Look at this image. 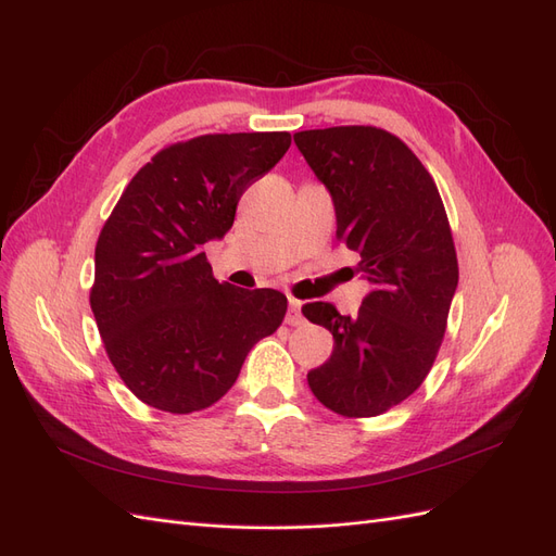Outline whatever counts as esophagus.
Wrapping results in <instances>:
<instances>
[{
	"instance_id": "1",
	"label": "esophagus",
	"mask_w": 556,
	"mask_h": 556,
	"mask_svg": "<svg viewBox=\"0 0 556 556\" xmlns=\"http://www.w3.org/2000/svg\"><path fill=\"white\" fill-rule=\"evenodd\" d=\"M285 323H288L290 327H299L306 323V317L301 315V301L290 296V311H288V317H285Z\"/></svg>"
}]
</instances>
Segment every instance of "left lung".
Listing matches in <instances>:
<instances>
[{"label": "left lung", "mask_w": 556, "mask_h": 556, "mask_svg": "<svg viewBox=\"0 0 556 556\" xmlns=\"http://www.w3.org/2000/svg\"><path fill=\"white\" fill-rule=\"evenodd\" d=\"M336 208V239L355 250L371 282L355 317L327 301L301 308L333 336L313 368L317 401L343 417H376L406 401L439 355L459 280L439 188L413 150L371 125L294 134Z\"/></svg>", "instance_id": "obj_1"}]
</instances>
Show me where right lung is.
<instances>
[{
	"mask_svg": "<svg viewBox=\"0 0 556 556\" xmlns=\"http://www.w3.org/2000/svg\"><path fill=\"white\" fill-rule=\"evenodd\" d=\"M290 143V131H239L166 146L99 231L90 306L117 376L148 406H213L282 325L288 296L217 282L204 245L225 237L241 194Z\"/></svg>",
	"mask_w": 556,
	"mask_h": 556,
	"instance_id": "obj_1",
	"label": "right lung"
}]
</instances>
